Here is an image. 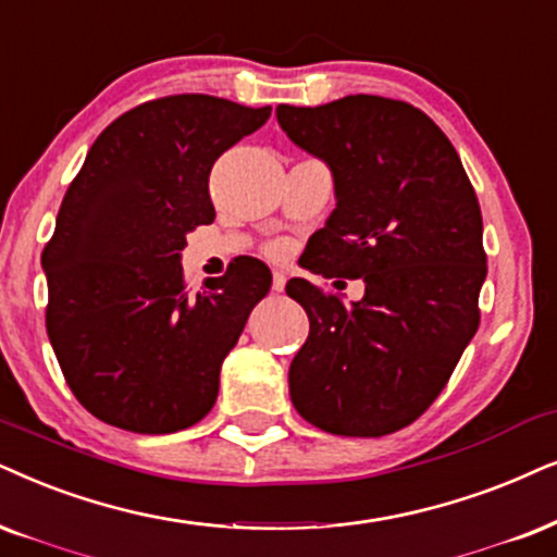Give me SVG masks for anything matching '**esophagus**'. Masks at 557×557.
I'll return each instance as SVG.
<instances>
[{
    "label": "esophagus",
    "instance_id": "1",
    "mask_svg": "<svg viewBox=\"0 0 557 557\" xmlns=\"http://www.w3.org/2000/svg\"><path fill=\"white\" fill-rule=\"evenodd\" d=\"M285 283H287L285 272H274V274H272V290H274V293H283V290H285Z\"/></svg>",
    "mask_w": 557,
    "mask_h": 557
}]
</instances>
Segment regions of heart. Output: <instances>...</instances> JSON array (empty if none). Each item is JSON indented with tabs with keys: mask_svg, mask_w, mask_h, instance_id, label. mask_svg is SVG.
<instances>
[{
	"mask_svg": "<svg viewBox=\"0 0 557 557\" xmlns=\"http://www.w3.org/2000/svg\"><path fill=\"white\" fill-rule=\"evenodd\" d=\"M270 251H272V255H274V257H283V255H285V251H287V246H285L283 242H274V244L270 246Z\"/></svg>",
	"mask_w": 557,
	"mask_h": 557,
	"instance_id": "obj_1",
	"label": "heart"
}]
</instances>
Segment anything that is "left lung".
<instances>
[{"label": "left lung", "mask_w": 557, "mask_h": 557, "mask_svg": "<svg viewBox=\"0 0 557 557\" xmlns=\"http://www.w3.org/2000/svg\"><path fill=\"white\" fill-rule=\"evenodd\" d=\"M277 121L334 174L336 208L306 267L364 283L351 306L308 280L287 283L311 321L287 375L293 406L331 434L398 432L434 404L481 323L475 189L440 125L408 102L280 104Z\"/></svg>", "instance_id": "left-lung-1"}]
</instances>
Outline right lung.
Returning a JSON list of instances; mask_svg holds the SVG:
<instances>
[{
    "label": "right lung",
    "mask_w": 557,
    "mask_h": 557,
    "mask_svg": "<svg viewBox=\"0 0 557 557\" xmlns=\"http://www.w3.org/2000/svg\"><path fill=\"white\" fill-rule=\"evenodd\" d=\"M272 108L172 95L112 121L46 244V331L76 400L104 424L172 434L208 417L221 364L272 274L255 257L193 293L180 255L213 223L210 169Z\"/></svg>",
    "instance_id": "obj_1"
}]
</instances>
